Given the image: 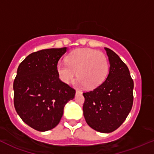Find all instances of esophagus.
<instances>
[{"instance_id":"obj_1","label":"esophagus","mask_w":154,"mask_h":154,"mask_svg":"<svg viewBox=\"0 0 154 154\" xmlns=\"http://www.w3.org/2000/svg\"><path fill=\"white\" fill-rule=\"evenodd\" d=\"M82 93L81 92V91H76V94H77V95H78V94H82Z\"/></svg>"}]
</instances>
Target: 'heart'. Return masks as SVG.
<instances>
[{"label":"heart","mask_w":154,"mask_h":154,"mask_svg":"<svg viewBox=\"0 0 154 154\" xmlns=\"http://www.w3.org/2000/svg\"><path fill=\"white\" fill-rule=\"evenodd\" d=\"M108 70L109 62L105 55L89 48L74 50L67 55L66 63L60 62L57 65V72L63 82H72L77 71V85L87 88L100 85L107 77Z\"/></svg>","instance_id":"heart-1"}]
</instances>
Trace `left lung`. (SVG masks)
Returning a JSON list of instances; mask_svg holds the SVG:
<instances>
[{
	"label": "left lung",
	"instance_id": "8db88e82",
	"mask_svg": "<svg viewBox=\"0 0 154 154\" xmlns=\"http://www.w3.org/2000/svg\"><path fill=\"white\" fill-rule=\"evenodd\" d=\"M109 61L105 81L94 90L83 93V115L90 127L109 133L121 126L133 104L134 82L127 66L110 49L105 47Z\"/></svg>",
	"mask_w": 154,
	"mask_h": 154
}]
</instances>
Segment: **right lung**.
Wrapping results in <instances>:
<instances>
[{"instance_id": "1", "label": "right lung", "mask_w": 154, "mask_h": 154, "mask_svg": "<svg viewBox=\"0 0 154 154\" xmlns=\"http://www.w3.org/2000/svg\"><path fill=\"white\" fill-rule=\"evenodd\" d=\"M66 47L42 50L25 58L15 77L14 105L26 124L39 131L55 128L76 91L59 79L57 65Z\"/></svg>"}]
</instances>
